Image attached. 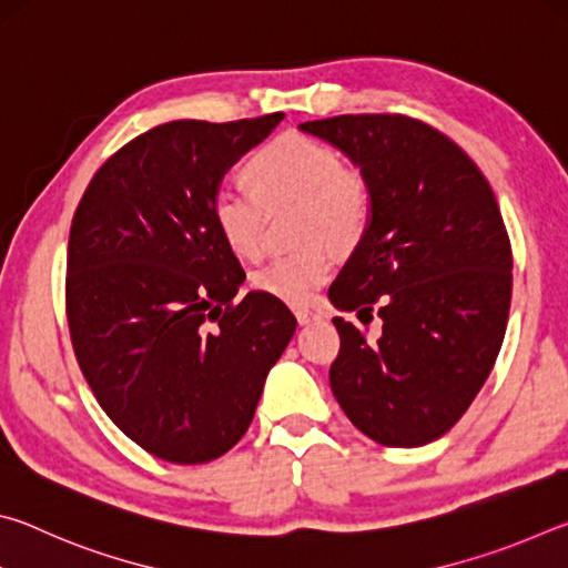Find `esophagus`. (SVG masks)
<instances>
[{
    "label": "esophagus",
    "instance_id": "1",
    "mask_svg": "<svg viewBox=\"0 0 568 568\" xmlns=\"http://www.w3.org/2000/svg\"><path fill=\"white\" fill-rule=\"evenodd\" d=\"M295 318L301 325H313V323H321V313L315 311H305V307H301V311H295Z\"/></svg>",
    "mask_w": 568,
    "mask_h": 568
}]
</instances>
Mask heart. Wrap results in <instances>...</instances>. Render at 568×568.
Wrapping results in <instances>:
<instances>
[{
  "label": "heart",
  "instance_id": "obj_1",
  "mask_svg": "<svg viewBox=\"0 0 568 568\" xmlns=\"http://www.w3.org/2000/svg\"><path fill=\"white\" fill-rule=\"evenodd\" d=\"M250 190L220 185L210 215L223 243L240 257L263 250V207L285 200L297 203V240L311 243L293 255L275 257L255 271L253 285L287 305L311 303L333 273L331 247L348 250L371 220L365 180L343 168L338 152L307 134H281L245 162Z\"/></svg>",
  "mask_w": 568,
  "mask_h": 568
}]
</instances>
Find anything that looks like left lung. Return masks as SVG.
<instances>
[{
  "instance_id": "1",
  "label": "left lung",
  "mask_w": 568,
  "mask_h": 568,
  "mask_svg": "<svg viewBox=\"0 0 568 568\" xmlns=\"http://www.w3.org/2000/svg\"><path fill=\"white\" fill-rule=\"evenodd\" d=\"M341 150L371 192V220L331 285L341 353L331 388L381 446H426L454 428L501 351L511 243L488 180L456 142L403 114L297 124Z\"/></svg>"
}]
</instances>
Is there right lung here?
Masks as SVG:
<instances>
[{"mask_svg": "<svg viewBox=\"0 0 568 568\" xmlns=\"http://www.w3.org/2000/svg\"><path fill=\"white\" fill-rule=\"evenodd\" d=\"M283 118L152 128L94 172L72 217L77 361L114 426L170 464H207L245 436L295 333L273 295L233 303L245 271L210 215L225 172Z\"/></svg>", "mask_w": 568, "mask_h": 568, "instance_id": "right-lung-1", "label": "right lung"}]
</instances>
